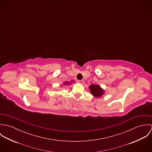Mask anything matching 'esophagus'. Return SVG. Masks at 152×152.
<instances>
[{
	"label": "esophagus",
	"instance_id": "obj_1",
	"mask_svg": "<svg viewBox=\"0 0 152 152\" xmlns=\"http://www.w3.org/2000/svg\"><path fill=\"white\" fill-rule=\"evenodd\" d=\"M77 83H80V84H84V80H78L77 81Z\"/></svg>",
	"mask_w": 152,
	"mask_h": 152
}]
</instances>
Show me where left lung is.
I'll use <instances>...</instances> for the list:
<instances>
[{"mask_svg":"<svg viewBox=\"0 0 152 152\" xmlns=\"http://www.w3.org/2000/svg\"><path fill=\"white\" fill-rule=\"evenodd\" d=\"M89 89L91 93L95 97H101L104 93V91L98 85L92 84L89 86Z\"/></svg>","mask_w":152,"mask_h":152,"instance_id":"left-lung-1","label":"left lung"}]
</instances>
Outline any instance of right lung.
Listing matches in <instances>:
<instances>
[{
	"label": "right lung",
	"instance_id": "add662e5",
	"mask_svg": "<svg viewBox=\"0 0 152 152\" xmlns=\"http://www.w3.org/2000/svg\"><path fill=\"white\" fill-rule=\"evenodd\" d=\"M69 84V83L68 82H65V83H64V84Z\"/></svg>",
	"mask_w": 152,
	"mask_h": 152
}]
</instances>
